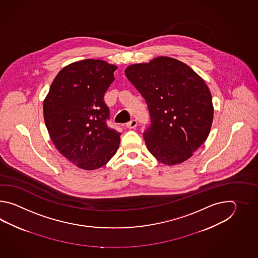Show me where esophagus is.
I'll return each mask as SVG.
<instances>
[{
  "mask_svg": "<svg viewBox=\"0 0 258 258\" xmlns=\"http://www.w3.org/2000/svg\"><path fill=\"white\" fill-rule=\"evenodd\" d=\"M137 125V120H132L131 121H129L128 123H126V125L125 126L128 128V129H135Z\"/></svg>",
  "mask_w": 258,
  "mask_h": 258,
  "instance_id": "34e87169",
  "label": "esophagus"
}]
</instances>
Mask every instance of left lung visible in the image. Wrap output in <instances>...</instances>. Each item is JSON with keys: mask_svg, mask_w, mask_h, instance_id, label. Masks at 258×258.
<instances>
[{"mask_svg": "<svg viewBox=\"0 0 258 258\" xmlns=\"http://www.w3.org/2000/svg\"><path fill=\"white\" fill-rule=\"evenodd\" d=\"M124 73L148 104L151 124L143 136L148 151L169 166L190 159L213 121L207 84L191 67L166 56L129 66Z\"/></svg>", "mask_w": 258, "mask_h": 258, "instance_id": "1", "label": "left lung"}]
</instances>
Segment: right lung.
<instances>
[{
  "label": "right lung",
  "mask_w": 258,
  "mask_h": 258,
  "mask_svg": "<svg viewBox=\"0 0 258 258\" xmlns=\"http://www.w3.org/2000/svg\"><path fill=\"white\" fill-rule=\"evenodd\" d=\"M116 69L102 60L75 61L58 73L44 99V121L55 148L82 170L99 169L119 148L121 134L107 125L103 99Z\"/></svg>",
  "instance_id": "add662e5"
}]
</instances>
